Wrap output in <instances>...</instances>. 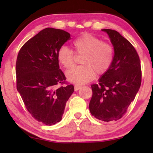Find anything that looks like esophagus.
<instances>
[{"label":"esophagus","instance_id":"obj_1","mask_svg":"<svg viewBox=\"0 0 153 153\" xmlns=\"http://www.w3.org/2000/svg\"><path fill=\"white\" fill-rule=\"evenodd\" d=\"M81 87H82V86H79V85H75V86H74L75 91H77V90H78Z\"/></svg>","mask_w":153,"mask_h":153}]
</instances>
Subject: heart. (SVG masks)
<instances>
[{
    "label": "heart",
    "instance_id": "b5f03b06",
    "mask_svg": "<svg viewBox=\"0 0 153 153\" xmlns=\"http://www.w3.org/2000/svg\"><path fill=\"white\" fill-rule=\"evenodd\" d=\"M74 52L82 56L80 63L82 65L76 67L66 73L69 82L77 84H86L97 75L105 74L110 69L114 59V49L109 43L90 33H84L73 42ZM59 63L66 69H70L75 64L76 56L74 51L66 46H61L57 53Z\"/></svg>",
    "mask_w": 153,
    "mask_h": 153
}]
</instances>
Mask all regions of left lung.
<instances>
[{
  "label": "left lung",
  "mask_w": 153,
  "mask_h": 153,
  "mask_svg": "<svg viewBox=\"0 0 153 153\" xmlns=\"http://www.w3.org/2000/svg\"><path fill=\"white\" fill-rule=\"evenodd\" d=\"M108 33L114 48L110 69L91 85L92 97L89 108L98 120L108 122L120 120L127 112L141 85L139 56L129 41L115 30H102Z\"/></svg>",
  "instance_id": "left-lung-1"
}]
</instances>
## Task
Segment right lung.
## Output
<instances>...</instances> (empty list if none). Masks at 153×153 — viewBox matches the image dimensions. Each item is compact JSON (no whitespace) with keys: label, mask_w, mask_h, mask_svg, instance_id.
<instances>
[{"label":"right lung","mask_w":153,"mask_h":153,"mask_svg":"<svg viewBox=\"0 0 153 153\" xmlns=\"http://www.w3.org/2000/svg\"><path fill=\"white\" fill-rule=\"evenodd\" d=\"M65 31L47 27L25 42L16 61L17 90L32 117L46 126L59 122L74 91L59 69V49L70 39ZM66 84L65 87L59 85Z\"/></svg>","instance_id":"add662e5"}]
</instances>
